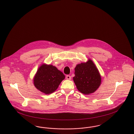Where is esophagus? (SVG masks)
Instances as JSON below:
<instances>
[{
  "mask_svg": "<svg viewBox=\"0 0 134 134\" xmlns=\"http://www.w3.org/2000/svg\"><path fill=\"white\" fill-rule=\"evenodd\" d=\"M66 78L67 80H71V77L70 75H67L66 77Z\"/></svg>",
  "mask_w": 134,
  "mask_h": 134,
  "instance_id": "obj_1",
  "label": "esophagus"
}]
</instances>
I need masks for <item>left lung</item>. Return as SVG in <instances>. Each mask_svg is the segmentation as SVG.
Segmentation results:
<instances>
[{"instance_id":"left-lung-1","label":"left lung","mask_w":134,"mask_h":134,"mask_svg":"<svg viewBox=\"0 0 134 134\" xmlns=\"http://www.w3.org/2000/svg\"><path fill=\"white\" fill-rule=\"evenodd\" d=\"M73 80L78 90L88 95L94 92L100 85L101 78L91 60L78 64L75 68Z\"/></svg>"}]
</instances>
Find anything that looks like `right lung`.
<instances>
[{"label":"right lung","mask_w":134,"mask_h":134,"mask_svg":"<svg viewBox=\"0 0 134 134\" xmlns=\"http://www.w3.org/2000/svg\"><path fill=\"white\" fill-rule=\"evenodd\" d=\"M65 79L63 73L51 65H42L34 78V84L39 90L46 94L54 92Z\"/></svg>","instance_id":"add662e5"}]
</instances>
